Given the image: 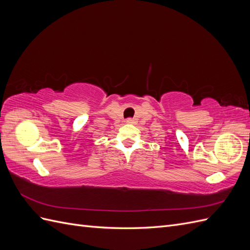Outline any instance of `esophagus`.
<instances>
[{
  "mask_svg": "<svg viewBox=\"0 0 250 250\" xmlns=\"http://www.w3.org/2000/svg\"><path fill=\"white\" fill-rule=\"evenodd\" d=\"M126 122L129 123V124H134V123H135V120L132 119V118H128V119L126 120Z\"/></svg>",
  "mask_w": 250,
  "mask_h": 250,
  "instance_id": "34e87169",
  "label": "esophagus"
}]
</instances>
